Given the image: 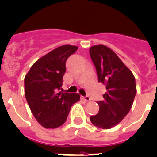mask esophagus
I'll return each instance as SVG.
<instances>
[{
	"mask_svg": "<svg viewBox=\"0 0 157 157\" xmlns=\"http://www.w3.org/2000/svg\"><path fill=\"white\" fill-rule=\"evenodd\" d=\"M81 99H83V100L86 101V102H88V101L90 100V98L89 96H81Z\"/></svg>",
	"mask_w": 157,
	"mask_h": 157,
	"instance_id": "34e87169",
	"label": "esophagus"
}]
</instances>
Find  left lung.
<instances>
[{"instance_id": "8db88e82", "label": "left lung", "mask_w": 157, "mask_h": 157, "mask_svg": "<svg viewBox=\"0 0 157 157\" xmlns=\"http://www.w3.org/2000/svg\"><path fill=\"white\" fill-rule=\"evenodd\" d=\"M89 52L98 82L107 90L103 100L97 102L99 113L90 116V121L98 128L109 129L121 122L132 108L136 94V80L132 71L107 46H91Z\"/></svg>"}]
</instances>
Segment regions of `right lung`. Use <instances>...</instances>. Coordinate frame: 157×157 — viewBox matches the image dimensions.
I'll list each match as a JSON object with an SVG mask.
<instances>
[{"label": "right lung", "instance_id": "1", "mask_svg": "<svg viewBox=\"0 0 157 157\" xmlns=\"http://www.w3.org/2000/svg\"><path fill=\"white\" fill-rule=\"evenodd\" d=\"M77 46L65 45L41 57L25 77L27 103L37 121L45 128L62 126L74 103L79 101L78 93L61 92L66 62L76 52Z\"/></svg>", "mask_w": 157, "mask_h": 157}]
</instances>
